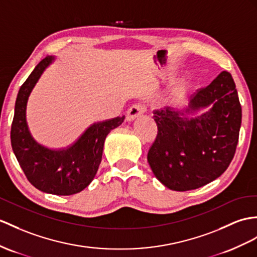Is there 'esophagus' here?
I'll list each match as a JSON object with an SVG mask.
<instances>
[{"label":"esophagus","mask_w":257,"mask_h":257,"mask_svg":"<svg viewBox=\"0 0 257 257\" xmlns=\"http://www.w3.org/2000/svg\"><path fill=\"white\" fill-rule=\"evenodd\" d=\"M144 112H145V108L142 107V105H140V104H134L127 110L126 115H125V120H126L127 122L134 121L135 118L140 117L144 113Z\"/></svg>","instance_id":"obj_1"}]
</instances>
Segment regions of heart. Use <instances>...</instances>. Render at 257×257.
<instances>
[{
    "mask_svg": "<svg viewBox=\"0 0 257 257\" xmlns=\"http://www.w3.org/2000/svg\"><path fill=\"white\" fill-rule=\"evenodd\" d=\"M193 86H194V77L191 74L183 75V76L177 81V84L174 85L169 101L178 102V101H181V100H183L187 95H189L190 91L193 88Z\"/></svg>",
    "mask_w": 257,
    "mask_h": 257,
    "instance_id": "obj_1",
    "label": "heart"
}]
</instances>
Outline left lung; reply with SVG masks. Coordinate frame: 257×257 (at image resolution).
Listing matches in <instances>:
<instances>
[{"label": "left lung", "mask_w": 257, "mask_h": 257, "mask_svg": "<svg viewBox=\"0 0 257 257\" xmlns=\"http://www.w3.org/2000/svg\"><path fill=\"white\" fill-rule=\"evenodd\" d=\"M158 133L147 160L168 189L195 190L227 170L239 140L241 104L231 74L223 71L186 108L156 111Z\"/></svg>", "instance_id": "left-lung-1"}]
</instances>
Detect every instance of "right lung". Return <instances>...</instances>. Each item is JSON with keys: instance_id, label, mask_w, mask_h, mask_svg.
<instances>
[{"instance_id": "right-lung-1", "label": "right lung", "mask_w": 257, "mask_h": 257, "mask_svg": "<svg viewBox=\"0 0 257 257\" xmlns=\"http://www.w3.org/2000/svg\"><path fill=\"white\" fill-rule=\"evenodd\" d=\"M49 55L39 62L17 93L12 148L25 176L36 189L54 195H73L83 191L95 178L102 158L105 137L120 126L124 116L90 125L72 146L50 149L31 135L27 122V103L31 91L47 68L54 63Z\"/></svg>"}]
</instances>
